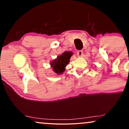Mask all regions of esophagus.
I'll return each mask as SVG.
<instances>
[{
    "label": "esophagus",
    "mask_w": 129,
    "mask_h": 129,
    "mask_svg": "<svg viewBox=\"0 0 129 129\" xmlns=\"http://www.w3.org/2000/svg\"><path fill=\"white\" fill-rule=\"evenodd\" d=\"M77 56H78V57H81L82 56V55H83V52H82V51H78V52L77 53Z\"/></svg>",
    "instance_id": "1"
}]
</instances>
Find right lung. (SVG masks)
<instances>
[{"label": "right lung", "mask_w": 129, "mask_h": 129, "mask_svg": "<svg viewBox=\"0 0 129 129\" xmlns=\"http://www.w3.org/2000/svg\"><path fill=\"white\" fill-rule=\"evenodd\" d=\"M73 53L71 51H67L58 56L56 59L51 61V68L52 71L57 74H62L66 71V67L70 62V59Z\"/></svg>", "instance_id": "right-lung-1"}]
</instances>
